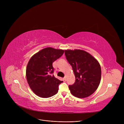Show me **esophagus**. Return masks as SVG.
I'll list each match as a JSON object with an SVG mask.
<instances>
[{"label": "esophagus", "mask_w": 124, "mask_h": 124, "mask_svg": "<svg viewBox=\"0 0 124 124\" xmlns=\"http://www.w3.org/2000/svg\"><path fill=\"white\" fill-rule=\"evenodd\" d=\"M63 81H66V77H65L64 78H63Z\"/></svg>", "instance_id": "esophagus-1"}]
</instances>
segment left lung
<instances>
[{"instance_id": "1", "label": "left lung", "mask_w": 124, "mask_h": 124, "mask_svg": "<svg viewBox=\"0 0 124 124\" xmlns=\"http://www.w3.org/2000/svg\"><path fill=\"white\" fill-rule=\"evenodd\" d=\"M65 54L75 77V83L69 85L71 93L80 99L92 95L98 88L101 80L99 62L88 52L82 50H66Z\"/></svg>"}]
</instances>
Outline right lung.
I'll return each instance as SVG.
<instances>
[{"label": "right lung", "instance_id": "add662e5", "mask_svg": "<svg viewBox=\"0 0 124 124\" xmlns=\"http://www.w3.org/2000/svg\"><path fill=\"white\" fill-rule=\"evenodd\" d=\"M64 52L62 49L47 47L31 58L26 68V77L30 88L38 96L48 98L58 93L59 85L63 81L52 74L54 72L52 63Z\"/></svg>", "mask_w": 124, "mask_h": 124}]
</instances>
